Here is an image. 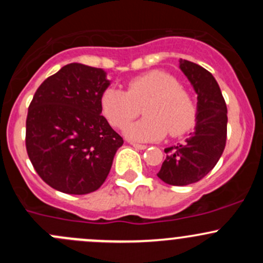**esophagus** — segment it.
Segmentation results:
<instances>
[{
  "mask_svg": "<svg viewBox=\"0 0 263 263\" xmlns=\"http://www.w3.org/2000/svg\"><path fill=\"white\" fill-rule=\"evenodd\" d=\"M131 145L134 147H136V148H139V150H145V148H146L147 146L146 145H142V144H137V142H131Z\"/></svg>",
  "mask_w": 263,
  "mask_h": 263,
  "instance_id": "34e87169",
  "label": "esophagus"
}]
</instances>
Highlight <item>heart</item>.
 Listing matches in <instances>:
<instances>
[{
	"mask_svg": "<svg viewBox=\"0 0 263 263\" xmlns=\"http://www.w3.org/2000/svg\"><path fill=\"white\" fill-rule=\"evenodd\" d=\"M141 108L146 117L126 129L127 137L135 141H158L168 132L181 136L196 119L191 94L165 71H148L131 79L126 91L108 87L100 95L102 115L115 128H124L139 117Z\"/></svg>",
	"mask_w": 263,
	"mask_h": 263,
	"instance_id": "obj_1",
	"label": "heart"
}]
</instances>
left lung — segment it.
I'll return each mask as SVG.
<instances>
[{"mask_svg":"<svg viewBox=\"0 0 263 263\" xmlns=\"http://www.w3.org/2000/svg\"><path fill=\"white\" fill-rule=\"evenodd\" d=\"M179 67L197 94L195 131L183 144L165 148L158 177L166 184L187 185L203 178L216 165L227 144L228 110L221 90L208 70L181 60Z\"/></svg>","mask_w":263,"mask_h":263,"instance_id":"8db88e82","label":"left lung"}]
</instances>
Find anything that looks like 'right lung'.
Wrapping results in <instances>:
<instances>
[{
  "instance_id": "right-lung-1",
  "label": "right lung",
  "mask_w": 263,
  "mask_h": 263,
  "mask_svg": "<svg viewBox=\"0 0 263 263\" xmlns=\"http://www.w3.org/2000/svg\"><path fill=\"white\" fill-rule=\"evenodd\" d=\"M108 86L102 68L70 63L34 94L26 117V151L38 176L60 192L97 191L123 145L100 115V95Z\"/></svg>"
}]
</instances>
